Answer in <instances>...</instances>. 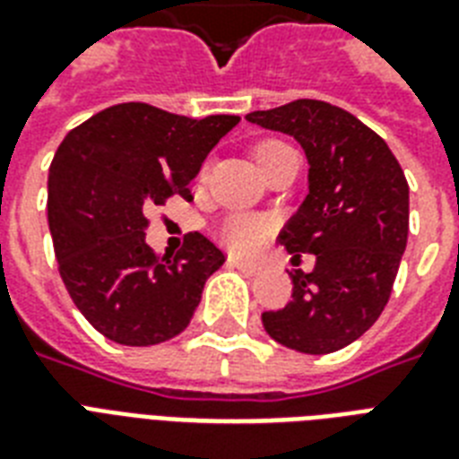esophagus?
<instances>
[{
    "label": "esophagus",
    "instance_id": "obj_1",
    "mask_svg": "<svg viewBox=\"0 0 459 459\" xmlns=\"http://www.w3.org/2000/svg\"><path fill=\"white\" fill-rule=\"evenodd\" d=\"M230 266H236L238 272L247 273V276H259V273L264 272L259 264H252V262H245V259H229Z\"/></svg>",
    "mask_w": 459,
    "mask_h": 459
}]
</instances>
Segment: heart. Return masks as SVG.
<instances>
[{
    "label": "heart",
    "instance_id": "b5f03b06",
    "mask_svg": "<svg viewBox=\"0 0 459 459\" xmlns=\"http://www.w3.org/2000/svg\"><path fill=\"white\" fill-rule=\"evenodd\" d=\"M288 145L279 143V140H264L255 147V157H257L259 166H264V161L269 157H273L281 150H286ZM272 233V226L269 221H264L262 216L255 214H229L219 223V238L221 243L229 247L230 252H238V255H250L257 247L264 245V240Z\"/></svg>",
    "mask_w": 459,
    "mask_h": 459
}]
</instances>
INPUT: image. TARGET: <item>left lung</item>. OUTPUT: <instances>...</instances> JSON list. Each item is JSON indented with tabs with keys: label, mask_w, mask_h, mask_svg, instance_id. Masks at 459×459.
<instances>
[{
	"label": "left lung",
	"mask_w": 459,
	"mask_h": 459,
	"mask_svg": "<svg viewBox=\"0 0 459 459\" xmlns=\"http://www.w3.org/2000/svg\"><path fill=\"white\" fill-rule=\"evenodd\" d=\"M245 118L293 135L309 164V193L279 243L293 259L314 255L316 262L309 273L290 272L293 300L262 314V324L290 350L335 352L357 341L391 298L410 229L405 173L384 138L333 104L295 100Z\"/></svg>",
	"instance_id": "8db88e82"
}]
</instances>
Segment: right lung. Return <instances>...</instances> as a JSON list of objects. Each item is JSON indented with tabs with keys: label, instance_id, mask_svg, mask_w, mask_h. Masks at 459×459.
I'll use <instances>...</instances> for the list:
<instances>
[{
	"label": "right lung",
	"instance_id": "right-lung-1",
	"mask_svg": "<svg viewBox=\"0 0 459 459\" xmlns=\"http://www.w3.org/2000/svg\"><path fill=\"white\" fill-rule=\"evenodd\" d=\"M238 121L126 102L74 128L54 154L47 219L61 281L109 341L157 345L193 319L226 257L202 233H190L176 257H157L145 243V212L171 195L190 200L187 183Z\"/></svg>",
	"mask_w": 459,
	"mask_h": 459
}]
</instances>
